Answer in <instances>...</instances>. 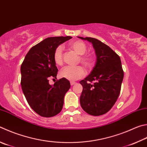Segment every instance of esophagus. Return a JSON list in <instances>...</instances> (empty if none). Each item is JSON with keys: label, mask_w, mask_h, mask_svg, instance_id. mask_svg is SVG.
I'll return each instance as SVG.
<instances>
[{"label": "esophagus", "mask_w": 147, "mask_h": 147, "mask_svg": "<svg viewBox=\"0 0 147 147\" xmlns=\"http://www.w3.org/2000/svg\"><path fill=\"white\" fill-rule=\"evenodd\" d=\"M70 84H71V85H74V84H76V82H71Z\"/></svg>", "instance_id": "1"}]
</instances>
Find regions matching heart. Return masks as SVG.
Wrapping results in <instances>:
<instances>
[{"mask_svg":"<svg viewBox=\"0 0 147 147\" xmlns=\"http://www.w3.org/2000/svg\"><path fill=\"white\" fill-rule=\"evenodd\" d=\"M69 46L75 51L77 54L80 55L79 61L87 68L92 67L94 63V58L93 56L89 54L85 55L87 51V46L84 42L80 40H76L72 42L69 44ZM53 60L56 65H62L63 63V49L62 46H58L56 48ZM85 71L82 66L71 67L67 66L62 69L60 73V75L62 78H65L68 80L75 81L80 78H82L85 75Z\"/></svg>","mask_w":147,"mask_h":147,"instance_id":"1","label":"heart"}]
</instances>
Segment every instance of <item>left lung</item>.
<instances>
[{"mask_svg":"<svg viewBox=\"0 0 147 147\" xmlns=\"http://www.w3.org/2000/svg\"><path fill=\"white\" fill-rule=\"evenodd\" d=\"M78 37L91 42L96 55L94 68L89 76L80 82L83 86L80 105L90 115H103L111 110L119 95L124 76L121 59L99 40Z\"/></svg>","mask_w":147,"mask_h":147,"instance_id":"1","label":"left lung"}]
</instances>
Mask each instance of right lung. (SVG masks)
I'll use <instances>...</instances> for the list:
<instances>
[{"label": "right lung", "instance_id": "1", "mask_svg": "<svg viewBox=\"0 0 147 147\" xmlns=\"http://www.w3.org/2000/svg\"><path fill=\"white\" fill-rule=\"evenodd\" d=\"M71 36L49 37L32 47L21 65V87L31 109L40 116L49 118L62 111L64 96L70 89L65 78L49 84L57 78L58 69L53 60L56 48Z\"/></svg>", "mask_w": 147, "mask_h": 147}]
</instances>
